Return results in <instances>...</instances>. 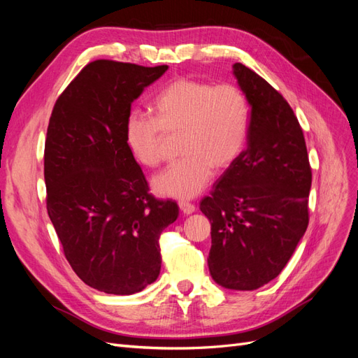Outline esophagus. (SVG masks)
Masks as SVG:
<instances>
[{
	"label": "esophagus",
	"instance_id": "34e87169",
	"mask_svg": "<svg viewBox=\"0 0 358 358\" xmlns=\"http://www.w3.org/2000/svg\"><path fill=\"white\" fill-rule=\"evenodd\" d=\"M179 209L182 210V213H183V215H191V213L196 212V206L191 204V203L182 201V203H179Z\"/></svg>",
	"mask_w": 358,
	"mask_h": 358
}]
</instances>
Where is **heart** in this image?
<instances>
[{
    "label": "heart",
    "mask_w": 358,
    "mask_h": 358,
    "mask_svg": "<svg viewBox=\"0 0 358 358\" xmlns=\"http://www.w3.org/2000/svg\"><path fill=\"white\" fill-rule=\"evenodd\" d=\"M150 110L154 117H127L125 143L140 164L157 167L164 158L167 137L180 136L183 158L152 179V189L161 197L199 196L209 185L213 167H230L245 148L249 106L236 85L173 80L155 96Z\"/></svg>",
    "instance_id": "b5f03b06"
}]
</instances>
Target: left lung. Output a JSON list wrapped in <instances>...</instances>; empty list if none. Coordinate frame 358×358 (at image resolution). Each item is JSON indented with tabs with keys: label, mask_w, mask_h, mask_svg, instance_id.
Instances as JSON below:
<instances>
[{
	"label": "left lung",
	"mask_w": 358,
	"mask_h": 358,
	"mask_svg": "<svg viewBox=\"0 0 358 358\" xmlns=\"http://www.w3.org/2000/svg\"><path fill=\"white\" fill-rule=\"evenodd\" d=\"M233 76L251 107L246 149L200 210L210 221L212 279L227 289L252 291L282 272L308 229L312 171L284 96L241 62Z\"/></svg>",
	"instance_id": "8db88e82"
}]
</instances>
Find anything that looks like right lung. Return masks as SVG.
Here are the masks:
<instances>
[{
	"mask_svg": "<svg viewBox=\"0 0 358 358\" xmlns=\"http://www.w3.org/2000/svg\"><path fill=\"white\" fill-rule=\"evenodd\" d=\"M167 66L99 59L67 86L45 145L48 213L71 268L86 285L129 296L155 282L158 239L179 209L148 192L125 143L131 103Z\"/></svg>",
	"mask_w": 358,
	"mask_h": 358,
	"instance_id": "1",
	"label": "right lung"
}]
</instances>
